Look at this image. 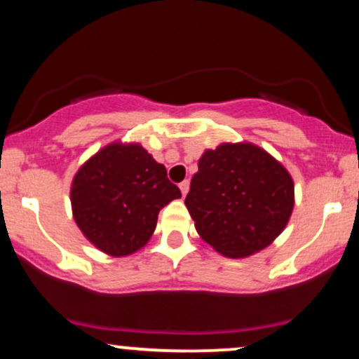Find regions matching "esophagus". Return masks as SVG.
<instances>
[{
	"label": "esophagus",
	"instance_id": "esophagus-1",
	"mask_svg": "<svg viewBox=\"0 0 359 359\" xmlns=\"http://www.w3.org/2000/svg\"><path fill=\"white\" fill-rule=\"evenodd\" d=\"M180 187V192H182V196H185V194L189 192V187H191V184H189V180H184V182L179 184Z\"/></svg>",
	"mask_w": 359,
	"mask_h": 359
}]
</instances>
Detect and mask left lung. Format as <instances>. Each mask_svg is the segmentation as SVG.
<instances>
[{"instance_id":"1","label":"left lung","mask_w":359,"mask_h":359,"mask_svg":"<svg viewBox=\"0 0 359 359\" xmlns=\"http://www.w3.org/2000/svg\"><path fill=\"white\" fill-rule=\"evenodd\" d=\"M185 205L205 243L229 258L266 248L294 209V180L283 165L251 143L205 150Z\"/></svg>"}]
</instances>
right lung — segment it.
Wrapping results in <instances>:
<instances>
[{"instance_id": "obj_1", "label": "right lung", "mask_w": 359, "mask_h": 359, "mask_svg": "<svg viewBox=\"0 0 359 359\" xmlns=\"http://www.w3.org/2000/svg\"><path fill=\"white\" fill-rule=\"evenodd\" d=\"M182 196L167 170L138 143H111L74 177V219L88 240L111 257L147 245L160 209Z\"/></svg>"}]
</instances>
